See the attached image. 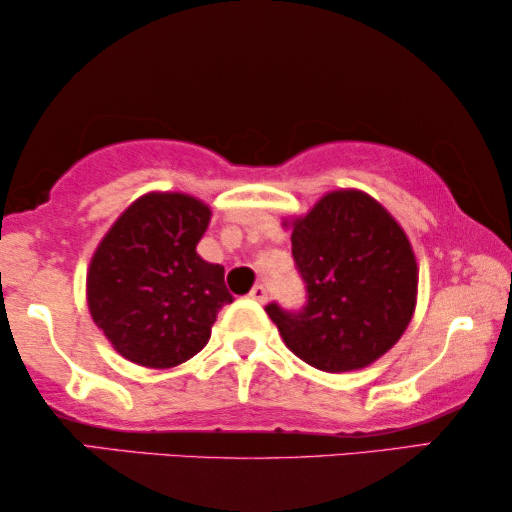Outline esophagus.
Masks as SVG:
<instances>
[{"label": "esophagus", "instance_id": "1", "mask_svg": "<svg viewBox=\"0 0 512 512\" xmlns=\"http://www.w3.org/2000/svg\"><path fill=\"white\" fill-rule=\"evenodd\" d=\"M249 298L256 300V303H265V298H268V289H265L263 284H256L254 289L249 291Z\"/></svg>", "mask_w": 512, "mask_h": 512}]
</instances>
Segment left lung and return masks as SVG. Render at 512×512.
Masks as SVG:
<instances>
[{
    "label": "left lung",
    "instance_id": "obj_1",
    "mask_svg": "<svg viewBox=\"0 0 512 512\" xmlns=\"http://www.w3.org/2000/svg\"><path fill=\"white\" fill-rule=\"evenodd\" d=\"M291 228L307 303L298 312L270 303L265 312L310 366L324 373L370 366L415 314L419 272L408 235L380 202L354 188L326 193Z\"/></svg>",
    "mask_w": 512,
    "mask_h": 512
}]
</instances>
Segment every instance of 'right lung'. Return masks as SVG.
<instances>
[{"label":"right lung","mask_w":512,"mask_h":512,"mask_svg":"<svg viewBox=\"0 0 512 512\" xmlns=\"http://www.w3.org/2000/svg\"><path fill=\"white\" fill-rule=\"evenodd\" d=\"M212 219L186 193H146L97 244L86 277L90 317L125 359L174 368L209 342L216 314L233 303L223 265L198 256Z\"/></svg>","instance_id":"right-lung-1"}]
</instances>
